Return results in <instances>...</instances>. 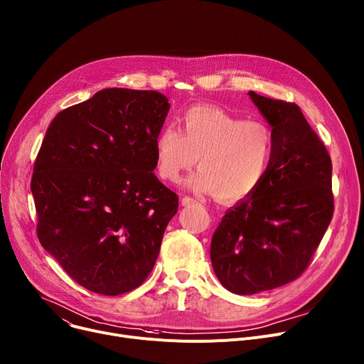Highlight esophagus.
Here are the masks:
<instances>
[{
    "mask_svg": "<svg viewBox=\"0 0 364 364\" xmlns=\"http://www.w3.org/2000/svg\"><path fill=\"white\" fill-rule=\"evenodd\" d=\"M199 202L196 200V199H193V198H190V196H184L183 199H181V205L183 206H190V205H198Z\"/></svg>",
    "mask_w": 364,
    "mask_h": 364,
    "instance_id": "obj_1",
    "label": "esophagus"
}]
</instances>
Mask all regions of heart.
<instances>
[{"instance_id":"1","label":"heart","mask_w":364,"mask_h":364,"mask_svg":"<svg viewBox=\"0 0 364 364\" xmlns=\"http://www.w3.org/2000/svg\"><path fill=\"white\" fill-rule=\"evenodd\" d=\"M177 121L178 130L166 126L154 141L161 178L177 181L198 161L200 168L186 181L195 191L237 202L260 187L275 155V136L264 121L238 118L212 105L190 107Z\"/></svg>"}]
</instances>
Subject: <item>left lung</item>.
I'll return each instance as SVG.
<instances>
[{
	"label": "left lung",
	"instance_id": "1",
	"mask_svg": "<svg viewBox=\"0 0 364 364\" xmlns=\"http://www.w3.org/2000/svg\"><path fill=\"white\" fill-rule=\"evenodd\" d=\"M249 95L272 127L274 161L253 195L227 210L210 243L215 275L241 296L297 279L333 215L332 161L299 105Z\"/></svg>",
	"mask_w": 364,
	"mask_h": 364
}]
</instances>
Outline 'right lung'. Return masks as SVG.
Returning a JSON list of instances; mask_svg holds the SVG:
<instances>
[{"instance_id":"1","label":"right lung","mask_w":364,"mask_h":364,"mask_svg":"<svg viewBox=\"0 0 364 364\" xmlns=\"http://www.w3.org/2000/svg\"><path fill=\"white\" fill-rule=\"evenodd\" d=\"M169 104L156 90L111 87L57 114L31 190L42 247L92 293L118 296L152 272L178 196L154 174Z\"/></svg>"}]
</instances>
